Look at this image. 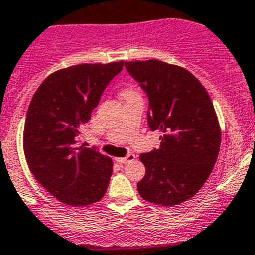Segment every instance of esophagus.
Masks as SVG:
<instances>
[{
	"label": "esophagus",
	"instance_id": "1",
	"mask_svg": "<svg viewBox=\"0 0 255 255\" xmlns=\"http://www.w3.org/2000/svg\"><path fill=\"white\" fill-rule=\"evenodd\" d=\"M136 159V155H133V153H129L126 157H117L116 161L119 162V164H128V162L133 161V160Z\"/></svg>",
	"mask_w": 255,
	"mask_h": 255
}]
</instances>
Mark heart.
I'll return each instance as SVG.
<instances>
[{
  "mask_svg": "<svg viewBox=\"0 0 255 255\" xmlns=\"http://www.w3.org/2000/svg\"><path fill=\"white\" fill-rule=\"evenodd\" d=\"M136 95H138V94H137V91L134 90V89H126V90L123 91V96H125V98H128V96H136Z\"/></svg>",
  "mask_w": 255,
  "mask_h": 255,
  "instance_id": "heart-1",
  "label": "heart"
}]
</instances>
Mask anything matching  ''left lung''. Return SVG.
Listing matches in <instances>:
<instances>
[{
    "label": "left lung",
    "mask_w": 255,
    "mask_h": 255,
    "mask_svg": "<svg viewBox=\"0 0 255 255\" xmlns=\"http://www.w3.org/2000/svg\"><path fill=\"white\" fill-rule=\"evenodd\" d=\"M125 66L147 94L148 127L162 133L157 150L139 155L146 174L138 193L156 205H179L201 189L216 164L221 129L215 108L185 68L157 59Z\"/></svg>",
    "instance_id": "obj_1"
}]
</instances>
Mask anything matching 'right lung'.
<instances>
[{"label": "right lung", "instance_id": "obj_1", "mask_svg": "<svg viewBox=\"0 0 255 255\" xmlns=\"http://www.w3.org/2000/svg\"><path fill=\"white\" fill-rule=\"evenodd\" d=\"M123 61L82 63L53 72L34 94L24 127V152L31 174L62 203L100 201L113 171L111 157L79 143L104 89Z\"/></svg>", "mask_w": 255, "mask_h": 255}]
</instances>
